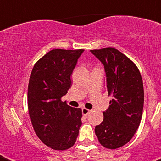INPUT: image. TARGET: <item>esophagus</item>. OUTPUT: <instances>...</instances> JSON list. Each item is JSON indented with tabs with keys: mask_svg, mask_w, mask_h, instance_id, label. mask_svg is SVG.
<instances>
[{
	"mask_svg": "<svg viewBox=\"0 0 161 161\" xmlns=\"http://www.w3.org/2000/svg\"><path fill=\"white\" fill-rule=\"evenodd\" d=\"M90 113V110L88 109V108H83V109H82V114H83V116H87Z\"/></svg>",
	"mask_w": 161,
	"mask_h": 161,
	"instance_id": "esophagus-1",
	"label": "esophagus"
}]
</instances>
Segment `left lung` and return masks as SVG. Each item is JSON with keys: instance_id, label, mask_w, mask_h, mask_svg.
I'll list each match as a JSON object with an SVG mask.
<instances>
[{"instance_id": "left-lung-1", "label": "left lung", "mask_w": 161, "mask_h": 161, "mask_svg": "<svg viewBox=\"0 0 161 161\" xmlns=\"http://www.w3.org/2000/svg\"><path fill=\"white\" fill-rule=\"evenodd\" d=\"M103 63L106 89L112 95L103 120L95 127L96 136L103 147L117 149L127 144L140 126L144 107V87L135 63L113 47L91 50Z\"/></svg>"}]
</instances>
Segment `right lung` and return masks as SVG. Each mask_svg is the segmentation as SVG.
<instances>
[{"instance_id":"obj_1","label":"right lung","mask_w":161,"mask_h":161,"mask_svg":"<svg viewBox=\"0 0 161 161\" xmlns=\"http://www.w3.org/2000/svg\"><path fill=\"white\" fill-rule=\"evenodd\" d=\"M83 49H53L39 59L31 71L27 104L37 137L52 149L73 146L82 125V110L61 98L71 87V75Z\"/></svg>"}]
</instances>
